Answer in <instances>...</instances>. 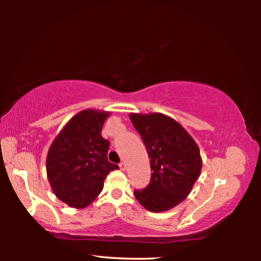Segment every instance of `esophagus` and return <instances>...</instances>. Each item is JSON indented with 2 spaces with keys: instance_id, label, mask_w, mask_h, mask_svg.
Returning <instances> with one entry per match:
<instances>
[{
  "instance_id": "34e87169",
  "label": "esophagus",
  "mask_w": 261,
  "mask_h": 261,
  "mask_svg": "<svg viewBox=\"0 0 261 261\" xmlns=\"http://www.w3.org/2000/svg\"><path fill=\"white\" fill-rule=\"evenodd\" d=\"M120 168H121V170H122V171H125V170H126V165H125V162H121V163H120Z\"/></svg>"
}]
</instances>
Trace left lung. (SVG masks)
I'll return each instance as SVG.
<instances>
[{
  "mask_svg": "<svg viewBox=\"0 0 261 261\" xmlns=\"http://www.w3.org/2000/svg\"><path fill=\"white\" fill-rule=\"evenodd\" d=\"M151 159V183L135 190L139 204L160 213L180 204L201 171L200 151L188 131L167 115L130 114Z\"/></svg>",
  "mask_w": 261,
  "mask_h": 261,
  "instance_id": "1",
  "label": "left lung"
}]
</instances>
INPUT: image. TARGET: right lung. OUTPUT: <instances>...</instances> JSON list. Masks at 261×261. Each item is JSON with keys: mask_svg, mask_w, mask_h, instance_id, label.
<instances>
[{"mask_svg": "<svg viewBox=\"0 0 261 261\" xmlns=\"http://www.w3.org/2000/svg\"><path fill=\"white\" fill-rule=\"evenodd\" d=\"M110 113L85 109L70 120L53 141L46 169L53 192L65 204L84 208L103 189L117 165L108 161L109 141L101 131Z\"/></svg>", "mask_w": 261, "mask_h": 261, "instance_id": "add662e5", "label": "right lung"}]
</instances>
